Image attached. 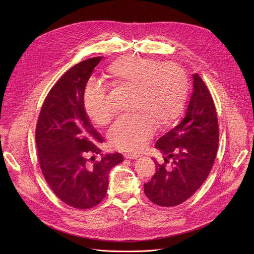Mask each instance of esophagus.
Instances as JSON below:
<instances>
[{
    "mask_svg": "<svg viewBox=\"0 0 254 254\" xmlns=\"http://www.w3.org/2000/svg\"><path fill=\"white\" fill-rule=\"evenodd\" d=\"M125 158H126V159H128V160H134V159H137V158H138V155H136V154H130V153H126V154H125Z\"/></svg>",
    "mask_w": 254,
    "mask_h": 254,
    "instance_id": "34e87169",
    "label": "esophagus"
}]
</instances>
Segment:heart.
I'll return each mask as SVG.
<instances>
[{
    "label": "heart",
    "instance_id": "heart-1",
    "mask_svg": "<svg viewBox=\"0 0 254 254\" xmlns=\"http://www.w3.org/2000/svg\"><path fill=\"white\" fill-rule=\"evenodd\" d=\"M104 80L116 89L129 91L128 112L108 132L112 146L118 150L137 152L153 131L172 124L182 112L188 91L185 70L174 63L159 64L151 58L124 56L108 65ZM85 112L98 126L113 119L102 87H87L83 96Z\"/></svg>",
    "mask_w": 254,
    "mask_h": 254
}]
</instances>
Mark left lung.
<instances>
[{"instance_id":"obj_1","label":"left lung","mask_w":254,"mask_h":254,"mask_svg":"<svg viewBox=\"0 0 254 254\" xmlns=\"http://www.w3.org/2000/svg\"><path fill=\"white\" fill-rule=\"evenodd\" d=\"M194 91L184 120L157 140L163 164L143 191L162 207L182 204L202 186L215 162L219 142V126L212 95L198 73L193 75ZM172 162L169 166V159Z\"/></svg>"}]
</instances>
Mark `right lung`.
Instances as JSON below:
<instances>
[{
	"instance_id": "obj_1",
	"label": "right lung",
	"mask_w": 254,
	"mask_h": 254,
	"mask_svg": "<svg viewBox=\"0 0 254 254\" xmlns=\"http://www.w3.org/2000/svg\"><path fill=\"white\" fill-rule=\"evenodd\" d=\"M101 56L67 70L48 92L36 125L40 169L53 193L76 209H90L106 196L108 174L124 161L119 153L102 156L103 141L84 111L86 83Z\"/></svg>"
}]
</instances>
